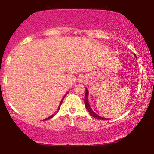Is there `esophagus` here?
Segmentation results:
<instances>
[{"instance_id":"esophagus-1","label":"esophagus","mask_w":154,"mask_h":154,"mask_svg":"<svg viewBox=\"0 0 154 154\" xmlns=\"http://www.w3.org/2000/svg\"><path fill=\"white\" fill-rule=\"evenodd\" d=\"M86 81V79H85V77H81V79H80V80H79V82H85Z\"/></svg>"}]
</instances>
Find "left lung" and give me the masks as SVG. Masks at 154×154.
Returning a JSON list of instances; mask_svg holds the SVG:
<instances>
[{
  "mask_svg": "<svg viewBox=\"0 0 154 154\" xmlns=\"http://www.w3.org/2000/svg\"><path fill=\"white\" fill-rule=\"evenodd\" d=\"M135 57H136V56H135ZM85 91H86V93H85V100H84V101H85V107H86V109H87V110L88 111V112H89V114H91V115L92 116H93V117L96 118V119H106V120H108V119H105V118H103V117H100V116H98V115H97L96 114H95V113L93 112V110H92V109H91V106H90L89 103H88V90H87V89H86Z\"/></svg>",
  "mask_w": 154,
  "mask_h": 154,
  "instance_id": "left-lung-1",
  "label": "left lung"
}]
</instances>
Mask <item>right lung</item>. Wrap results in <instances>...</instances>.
<instances>
[{
    "instance_id": "right-lung-1",
    "label": "right lung",
    "mask_w": 154,
    "mask_h": 154,
    "mask_svg": "<svg viewBox=\"0 0 154 154\" xmlns=\"http://www.w3.org/2000/svg\"><path fill=\"white\" fill-rule=\"evenodd\" d=\"M65 96H66V95H64V96H63V97L62 100H61V103H60V105H59V108H58V111H59V109H60V107H61V103H62V101H63V98H65ZM57 112H58V111H57ZM54 116V114H53V115H51V116H49V117H48V118H47V119H45V120H47V119H50V118H52V117H53V116Z\"/></svg>"
}]
</instances>
